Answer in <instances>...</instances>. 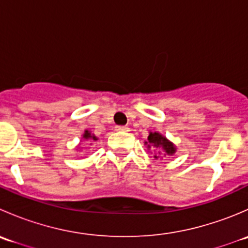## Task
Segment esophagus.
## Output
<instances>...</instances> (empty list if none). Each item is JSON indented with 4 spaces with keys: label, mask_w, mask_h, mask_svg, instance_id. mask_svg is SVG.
Wrapping results in <instances>:
<instances>
[{
    "label": "esophagus",
    "mask_w": 248,
    "mask_h": 248,
    "mask_svg": "<svg viewBox=\"0 0 248 248\" xmlns=\"http://www.w3.org/2000/svg\"><path fill=\"white\" fill-rule=\"evenodd\" d=\"M116 131L117 132H128L129 128L126 126H116Z\"/></svg>",
    "instance_id": "esophagus-1"
}]
</instances>
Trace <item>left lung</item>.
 I'll use <instances>...</instances> for the list:
<instances>
[{
    "instance_id": "obj_1",
    "label": "left lung",
    "mask_w": 248,
    "mask_h": 248,
    "mask_svg": "<svg viewBox=\"0 0 248 248\" xmlns=\"http://www.w3.org/2000/svg\"><path fill=\"white\" fill-rule=\"evenodd\" d=\"M147 140H149V145H147V146L152 147V149L159 150L161 154L171 156V155L175 152L174 145H172L169 140H167V138H164L163 136H161L159 133H156V132H155V133H150ZM155 157L157 158V156Z\"/></svg>"
}]
</instances>
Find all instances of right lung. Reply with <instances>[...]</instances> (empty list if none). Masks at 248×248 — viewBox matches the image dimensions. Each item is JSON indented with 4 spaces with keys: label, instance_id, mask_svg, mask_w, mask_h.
Segmentation results:
<instances>
[{
    "label": "right lung",
    "instance_id": "obj_1",
    "mask_svg": "<svg viewBox=\"0 0 248 248\" xmlns=\"http://www.w3.org/2000/svg\"><path fill=\"white\" fill-rule=\"evenodd\" d=\"M82 137H84L85 139H92V140H97L96 137H94L93 134H91V133H90L89 131H86V132H85V134H84V136H82Z\"/></svg>",
    "mask_w": 248,
    "mask_h": 248
}]
</instances>
